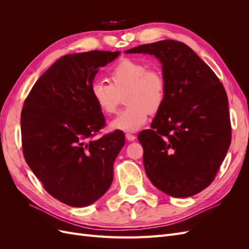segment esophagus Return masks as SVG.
Masks as SVG:
<instances>
[{
  "label": "esophagus",
  "mask_w": 249,
  "mask_h": 249,
  "mask_svg": "<svg viewBox=\"0 0 249 249\" xmlns=\"http://www.w3.org/2000/svg\"><path fill=\"white\" fill-rule=\"evenodd\" d=\"M125 138L129 140V141H135V140H136V136H135V135H133V134H130V133H126L125 134Z\"/></svg>",
  "instance_id": "esophagus-1"
}]
</instances>
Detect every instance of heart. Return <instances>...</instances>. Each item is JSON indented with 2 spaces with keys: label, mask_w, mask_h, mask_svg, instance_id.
<instances>
[{
  "label": "heart",
  "mask_w": 249,
  "mask_h": 249,
  "mask_svg": "<svg viewBox=\"0 0 249 249\" xmlns=\"http://www.w3.org/2000/svg\"><path fill=\"white\" fill-rule=\"evenodd\" d=\"M110 84L94 81L90 85L92 102L104 114H112L124 95L126 107L109 126L113 131L135 132L145 124L149 113L160 111L166 100L167 81L161 70L136 59L124 58L109 72Z\"/></svg>",
  "instance_id": "heart-1"
}]
</instances>
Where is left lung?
<instances>
[{
	"label": "left lung",
	"mask_w": 249,
	"mask_h": 249,
	"mask_svg": "<svg viewBox=\"0 0 249 249\" xmlns=\"http://www.w3.org/2000/svg\"><path fill=\"white\" fill-rule=\"evenodd\" d=\"M154 55L167 81L166 100L138 135L150 182L189 197L213 182L231 139L229 100L215 72L184 42L165 39L125 51Z\"/></svg>",
	"instance_id": "left-lung-1"
}]
</instances>
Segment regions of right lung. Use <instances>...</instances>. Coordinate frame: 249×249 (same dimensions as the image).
I'll return each mask as SVG.
<instances>
[{
	"label": "right lung",
	"mask_w": 249,
	"mask_h": 249,
	"mask_svg": "<svg viewBox=\"0 0 249 249\" xmlns=\"http://www.w3.org/2000/svg\"><path fill=\"white\" fill-rule=\"evenodd\" d=\"M119 52L90 51L58 59L36 81L20 115L22 154L53 197L86 207L107 192L113 164L124 145L123 131L92 139L105 117L90 96V85Z\"/></svg>",
	"instance_id": "right-lung-1"
}]
</instances>
